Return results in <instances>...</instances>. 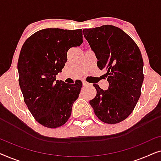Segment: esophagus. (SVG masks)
Segmentation results:
<instances>
[{"instance_id": "34e87169", "label": "esophagus", "mask_w": 161, "mask_h": 161, "mask_svg": "<svg viewBox=\"0 0 161 161\" xmlns=\"http://www.w3.org/2000/svg\"><path fill=\"white\" fill-rule=\"evenodd\" d=\"M83 85L84 86H89V83H87V82H86V81L83 80Z\"/></svg>"}]
</instances>
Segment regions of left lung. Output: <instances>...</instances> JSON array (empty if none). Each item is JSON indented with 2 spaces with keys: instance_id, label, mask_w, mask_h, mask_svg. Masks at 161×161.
I'll use <instances>...</instances> for the list:
<instances>
[{
  "instance_id": "left-lung-1",
  "label": "left lung",
  "mask_w": 161,
  "mask_h": 161,
  "mask_svg": "<svg viewBox=\"0 0 161 161\" xmlns=\"http://www.w3.org/2000/svg\"><path fill=\"white\" fill-rule=\"evenodd\" d=\"M83 33L98 60L99 69L106 72L109 83L107 90L94 85L97 94L89 103L102 122L116 124L133 112L141 96L142 53L131 37L116 26L85 28Z\"/></svg>"
}]
</instances>
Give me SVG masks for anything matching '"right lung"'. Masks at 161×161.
I'll list each match as a JSON object with an SVG mask.
<instances>
[{"label": "right lung", "instance_id": "obj_1", "mask_svg": "<svg viewBox=\"0 0 161 161\" xmlns=\"http://www.w3.org/2000/svg\"><path fill=\"white\" fill-rule=\"evenodd\" d=\"M82 29L45 28L23 44L17 69L24 101L37 122L56 128L65 124L80 94L82 82L56 80L67 62V51L83 43Z\"/></svg>", "mask_w": 161, "mask_h": 161}]
</instances>
